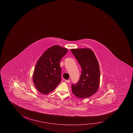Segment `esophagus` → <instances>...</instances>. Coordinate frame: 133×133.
Segmentation results:
<instances>
[{
  "label": "esophagus",
  "instance_id": "esophagus-1",
  "mask_svg": "<svg viewBox=\"0 0 133 133\" xmlns=\"http://www.w3.org/2000/svg\"><path fill=\"white\" fill-rule=\"evenodd\" d=\"M65 82L66 83H70V80H65Z\"/></svg>",
  "mask_w": 133,
  "mask_h": 133
}]
</instances>
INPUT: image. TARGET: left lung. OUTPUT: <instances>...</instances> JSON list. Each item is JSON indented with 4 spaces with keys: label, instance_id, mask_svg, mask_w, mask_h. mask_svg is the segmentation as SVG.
<instances>
[{
    "label": "left lung",
    "instance_id": "left-lung-1",
    "mask_svg": "<svg viewBox=\"0 0 133 133\" xmlns=\"http://www.w3.org/2000/svg\"><path fill=\"white\" fill-rule=\"evenodd\" d=\"M71 51L82 68L79 80L71 85L72 93L79 98H87L97 91L100 79L98 60L90 49H73Z\"/></svg>",
    "mask_w": 133,
    "mask_h": 133
}]
</instances>
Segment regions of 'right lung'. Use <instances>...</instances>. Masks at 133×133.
<instances>
[{"mask_svg":"<svg viewBox=\"0 0 133 133\" xmlns=\"http://www.w3.org/2000/svg\"><path fill=\"white\" fill-rule=\"evenodd\" d=\"M67 51L66 48L54 45L48 49L39 58L33 75V82L40 93L49 94L61 82L60 62Z\"/></svg>","mask_w":133,"mask_h":133,"instance_id":"obj_1","label":"right lung"}]
</instances>
